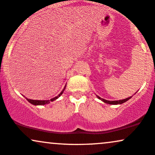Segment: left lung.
<instances>
[{"instance_id": "1", "label": "left lung", "mask_w": 155, "mask_h": 155, "mask_svg": "<svg viewBox=\"0 0 155 155\" xmlns=\"http://www.w3.org/2000/svg\"><path fill=\"white\" fill-rule=\"evenodd\" d=\"M97 98L98 99H99L100 100H101V101H103V102L104 103H107L108 104H113V105H117V104H123L125 101H128L129 99L131 98V96H130V97L128 98H126V99H122V100H119V101H109V100H106V99H104L102 98L99 97V96H97Z\"/></svg>"}]
</instances>
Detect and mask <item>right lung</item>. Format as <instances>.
<instances>
[{
    "instance_id": "right-lung-1",
    "label": "right lung",
    "mask_w": 155,
    "mask_h": 155,
    "mask_svg": "<svg viewBox=\"0 0 155 155\" xmlns=\"http://www.w3.org/2000/svg\"><path fill=\"white\" fill-rule=\"evenodd\" d=\"M65 88H66V86L64 88L62 91L60 93L59 95H58L57 96H56V97L53 98V99H50V100H33V99H27V98H26V99L30 104H33V105H35V106H37V105H45V104H49L51 101H55L56 99H57L58 98H59V96L63 94L64 91L65 90Z\"/></svg>"
}]
</instances>
